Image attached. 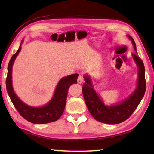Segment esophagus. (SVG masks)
I'll use <instances>...</instances> for the list:
<instances>
[{"label": "esophagus", "instance_id": "34e87169", "mask_svg": "<svg viewBox=\"0 0 154 154\" xmlns=\"http://www.w3.org/2000/svg\"><path fill=\"white\" fill-rule=\"evenodd\" d=\"M83 82V77L82 75H79V77L77 78V82L79 83H82Z\"/></svg>", "mask_w": 154, "mask_h": 154}]
</instances>
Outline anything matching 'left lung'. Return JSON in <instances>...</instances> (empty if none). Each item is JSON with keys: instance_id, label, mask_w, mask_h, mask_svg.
Returning <instances> with one entry per match:
<instances>
[{"instance_id": "8db88e82", "label": "left lung", "mask_w": 154, "mask_h": 154, "mask_svg": "<svg viewBox=\"0 0 154 154\" xmlns=\"http://www.w3.org/2000/svg\"><path fill=\"white\" fill-rule=\"evenodd\" d=\"M132 41L135 51L136 44L132 37L128 36ZM132 57L139 69V78L136 90L128 98L118 103V105L106 106L93 88L92 82L89 76L85 75V83H83L82 92L85 104L90 114L96 120L109 124H116L126 120L137 108L144 96L146 90L145 77V66L142 60L137 54H133Z\"/></svg>"}]
</instances>
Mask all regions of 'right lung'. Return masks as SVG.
<instances>
[{"instance_id": "add662e5", "label": "right lung", "mask_w": 154, "mask_h": 154, "mask_svg": "<svg viewBox=\"0 0 154 154\" xmlns=\"http://www.w3.org/2000/svg\"><path fill=\"white\" fill-rule=\"evenodd\" d=\"M22 47L20 46L16 53L13 55L9 62L6 79L7 93L11 102L19 113L27 121L33 124H47L55 122L60 118L64 110L68 90L73 83H77L78 74H73L62 78L57 85L54 95L46 105L41 107H32L20 100L15 94L12 85V66Z\"/></svg>"}]
</instances>
